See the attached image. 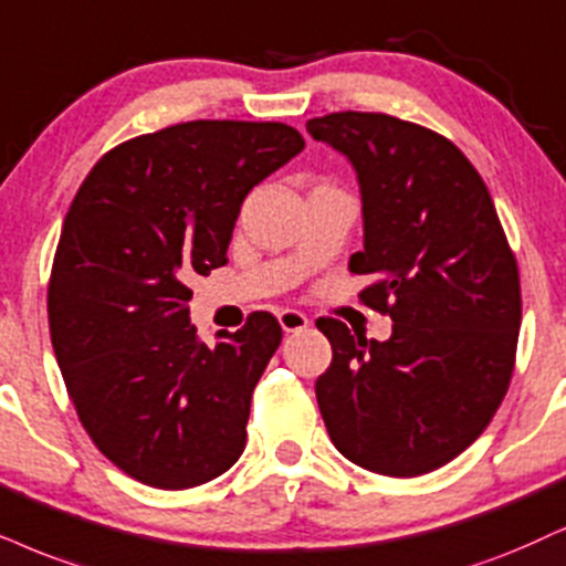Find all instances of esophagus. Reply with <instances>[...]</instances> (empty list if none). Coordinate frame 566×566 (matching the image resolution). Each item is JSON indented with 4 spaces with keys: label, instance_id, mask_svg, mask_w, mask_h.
Returning a JSON list of instances; mask_svg holds the SVG:
<instances>
[{
    "label": "esophagus",
    "instance_id": "esophagus-1",
    "mask_svg": "<svg viewBox=\"0 0 566 566\" xmlns=\"http://www.w3.org/2000/svg\"><path fill=\"white\" fill-rule=\"evenodd\" d=\"M279 324H282L284 332L290 334V332H303V328H307L311 321H307L305 313L292 311V307H284V311H279Z\"/></svg>",
    "mask_w": 566,
    "mask_h": 566
}]
</instances>
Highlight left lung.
<instances>
[{
	"label": "left lung",
	"mask_w": 566,
	"mask_h": 566,
	"mask_svg": "<svg viewBox=\"0 0 566 566\" xmlns=\"http://www.w3.org/2000/svg\"><path fill=\"white\" fill-rule=\"evenodd\" d=\"M357 171L374 282L360 300L395 321L386 342L318 318L332 366L316 399L334 447L378 475H426L485 431L510 389L522 318L520 271L491 192L443 135L391 114L307 123Z\"/></svg>",
	"instance_id": "left-lung-1"
}]
</instances>
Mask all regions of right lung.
<instances>
[{
	"instance_id": "1",
	"label": "right lung",
	"mask_w": 566,
	"mask_h": 566,
	"mask_svg": "<svg viewBox=\"0 0 566 566\" xmlns=\"http://www.w3.org/2000/svg\"><path fill=\"white\" fill-rule=\"evenodd\" d=\"M303 148L282 123L196 119L119 143L77 190L49 276V332L85 433L135 481L182 491L240 460L282 326L255 311L203 345L188 279L224 266L242 200Z\"/></svg>"
}]
</instances>
